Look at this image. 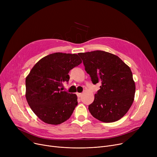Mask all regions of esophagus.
<instances>
[{
    "instance_id": "obj_1",
    "label": "esophagus",
    "mask_w": 157,
    "mask_h": 157,
    "mask_svg": "<svg viewBox=\"0 0 157 157\" xmlns=\"http://www.w3.org/2000/svg\"><path fill=\"white\" fill-rule=\"evenodd\" d=\"M77 95H78V97H80L82 95V94L81 93H77Z\"/></svg>"
}]
</instances>
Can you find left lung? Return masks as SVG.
Wrapping results in <instances>:
<instances>
[{
	"mask_svg": "<svg viewBox=\"0 0 157 157\" xmlns=\"http://www.w3.org/2000/svg\"><path fill=\"white\" fill-rule=\"evenodd\" d=\"M85 71L94 84L101 82L90 113L105 123L119 120L132 104L136 85L128 66L114 54L104 51L79 53Z\"/></svg>",
	"mask_w": 157,
	"mask_h": 157,
	"instance_id": "1",
	"label": "left lung"
}]
</instances>
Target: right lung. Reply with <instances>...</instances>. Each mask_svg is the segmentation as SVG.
<instances>
[{
  "instance_id": "add662e5",
  "label": "right lung",
  "mask_w": 157,
  "mask_h": 157,
  "mask_svg": "<svg viewBox=\"0 0 157 157\" xmlns=\"http://www.w3.org/2000/svg\"><path fill=\"white\" fill-rule=\"evenodd\" d=\"M82 62L77 54L55 53L39 60L26 77L25 97L32 111L48 124L67 120L78 105L75 94L62 91L69 72Z\"/></svg>"
}]
</instances>
